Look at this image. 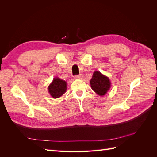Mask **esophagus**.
Masks as SVG:
<instances>
[{
    "label": "esophagus",
    "mask_w": 157,
    "mask_h": 157,
    "mask_svg": "<svg viewBox=\"0 0 157 157\" xmlns=\"http://www.w3.org/2000/svg\"><path fill=\"white\" fill-rule=\"evenodd\" d=\"M82 78V75L81 74L74 76V78H75V79H80V78Z\"/></svg>",
    "instance_id": "1"
}]
</instances>
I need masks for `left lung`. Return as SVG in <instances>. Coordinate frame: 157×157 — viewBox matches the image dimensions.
<instances>
[{
    "label": "left lung",
    "mask_w": 157,
    "mask_h": 157,
    "mask_svg": "<svg viewBox=\"0 0 157 157\" xmlns=\"http://www.w3.org/2000/svg\"><path fill=\"white\" fill-rule=\"evenodd\" d=\"M90 85L92 90L99 96L105 95L110 88L109 79L99 71H95L90 80Z\"/></svg>",
    "instance_id": "8db88e82"
}]
</instances>
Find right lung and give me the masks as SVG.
Wrapping results in <instances>:
<instances>
[{
    "mask_svg": "<svg viewBox=\"0 0 157 157\" xmlns=\"http://www.w3.org/2000/svg\"><path fill=\"white\" fill-rule=\"evenodd\" d=\"M67 83L59 78H55L48 87V91L54 98H58L66 92Z\"/></svg>",
    "mask_w": 157,
    "mask_h": 157,
    "instance_id": "right-lung-1",
    "label": "right lung"
}]
</instances>
